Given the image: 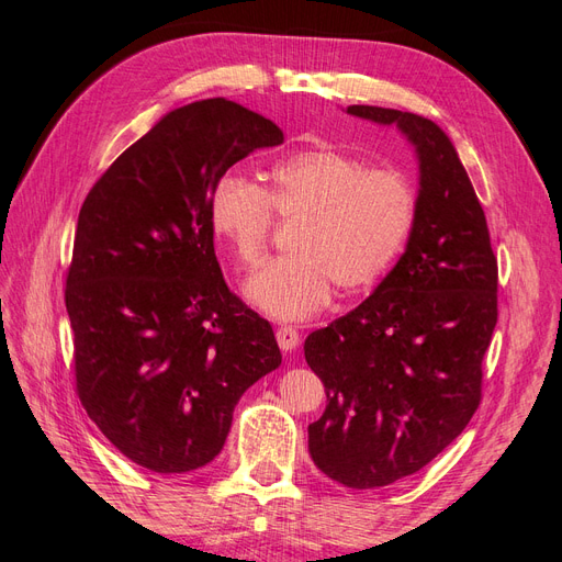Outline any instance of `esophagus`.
Masks as SVG:
<instances>
[{
  "label": "esophagus",
  "instance_id": "obj_1",
  "mask_svg": "<svg viewBox=\"0 0 562 562\" xmlns=\"http://www.w3.org/2000/svg\"><path fill=\"white\" fill-rule=\"evenodd\" d=\"M277 342L283 351H295L300 345V335L293 326H281L277 328Z\"/></svg>",
  "mask_w": 562,
  "mask_h": 562
}]
</instances>
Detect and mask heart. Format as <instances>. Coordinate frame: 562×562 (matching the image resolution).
Here are the masks:
<instances>
[{"label": "heart", "instance_id": "obj_1", "mask_svg": "<svg viewBox=\"0 0 562 562\" xmlns=\"http://www.w3.org/2000/svg\"><path fill=\"white\" fill-rule=\"evenodd\" d=\"M258 187L239 173L220 176L209 199L211 229L241 269L260 267L274 217L297 223L291 255L267 265L246 297L277 321L318 314L337 288L359 295L401 258L417 220V190L396 168H368L335 149H304L265 173Z\"/></svg>", "mask_w": 562, "mask_h": 562}]
</instances>
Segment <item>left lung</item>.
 Wrapping results in <instances>:
<instances>
[{"mask_svg": "<svg viewBox=\"0 0 562 562\" xmlns=\"http://www.w3.org/2000/svg\"><path fill=\"white\" fill-rule=\"evenodd\" d=\"M347 112L396 126L419 164L417 220L401 260L359 307L304 339L328 398L310 424V454L328 479L370 490L427 467L479 411L497 258L443 128L389 108Z\"/></svg>", "mask_w": 562, "mask_h": 562, "instance_id": "1", "label": "left lung"}]
</instances>
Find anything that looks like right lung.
Returning <instances> with one entry per match:
<instances>
[{"label":"right lung","instance_id":"1","mask_svg":"<svg viewBox=\"0 0 562 562\" xmlns=\"http://www.w3.org/2000/svg\"><path fill=\"white\" fill-rule=\"evenodd\" d=\"M281 143L258 112L199 100L119 155L79 211L65 288L77 394L149 471L213 462L244 391L281 366L269 321L223 279L209 220L217 178Z\"/></svg>","mask_w":562,"mask_h":562}]
</instances>
